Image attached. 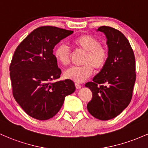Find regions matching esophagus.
<instances>
[{"instance_id": "1", "label": "esophagus", "mask_w": 148, "mask_h": 148, "mask_svg": "<svg viewBox=\"0 0 148 148\" xmlns=\"http://www.w3.org/2000/svg\"><path fill=\"white\" fill-rule=\"evenodd\" d=\"M75 86H76V88H77V89H80L81 88H82V85H81V84H75Z\"/></svg>"}]
</instances>
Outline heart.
<instances>
[{
	"instance_id": "heart-1",
	"label": "heart",
	"mask_w": 148,
	"mask_h": 148,
	"mask_svg": "<svg viewBox=\"0 0 148 148\" xmlns=\"http://www.w3.org/2000/svg\"><path fill=\"white\" fill-rule=\"evenodd\" d=\"M73 46L86 53L82 66H73L64 72V77L77 83L84 82L92 75L93 67L100 70L106 64L108 58V50L100 45V41L90 35L79 36L72 40ZM57 62L62 66L67 65L69 62L70 50L64 44L58 45L54 51Z\"/></svg>"
}]
</instances>
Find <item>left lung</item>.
<instances>
[{
  "mask_svg": "<svg viewBox=\"0 0 148 148\" xmlns=\"http://www.w3.org/2000/svg\"><path fill=\"white\" fill-rule=\"evenodd\" d=\"M106 37L108 58L106 64L85 86L92 92L87 110L94 117L109 120L127 108L136 82V62L129 40L119 31L107 26L97 29Z\"/></svg>",
  "mask_w": 148,
  "mask_h": 148,
  "instance_id": "obj_1",
  "label": "left lung"
}]
</instances>
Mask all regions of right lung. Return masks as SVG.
Segmentation results:
<instances>
[{
    "instance_id": "obj_1",
    "label": "right lung",
    "mask_w": 148,
    "mask_h": 148,
    "mask_svg": "<svg viewBox=\"0 0 148 148\" xmlns=\"http://www.w3.org/2000/svg\"><path fill=\"white\" fill-rule=\"evenodd\" d=\"M73 31L56 27L34 29L18 45L10 66L12 93L27 114L36 119L53 117L66 95L76 90L69 79L53 82L60 77L53 48Z\"/></svg>"
}]
</instances>
